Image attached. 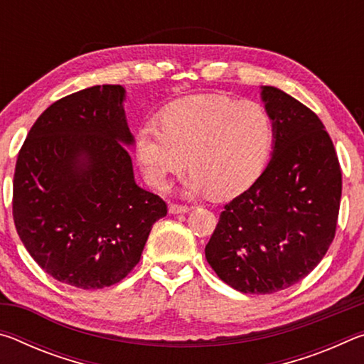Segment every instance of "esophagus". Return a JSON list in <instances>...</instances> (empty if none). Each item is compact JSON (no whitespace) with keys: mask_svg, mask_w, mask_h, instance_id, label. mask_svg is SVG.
Instances as JSON below:
<instances>
[{"mask_svg":"<svg viewBox=\"0 0 364 364\" xmlns=\"http://www.w3.org/2000/svg\"><path fill=\"white\" fill-rule=\"evenodd\" d=\"M168 210H170V213H173V215H176V213H188L191 210V207L181 205V204H170Z\"/></svg>","mask_w":364,"mask_h":364,"instance_id":"obj_1","label":"esophagus"}]
</instances>
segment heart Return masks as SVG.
Segmentation results:
<instances>
[{"mask_svg": "<svg viewBox=\"0 0 364 364\" xmlns=\"http://www.w3.org/2000/svg\"><path fill=\"white\" fill-rule=\"evenodd\" d=\"M274 138L269 110L260 102L199 95L164 110L162 127H139L134 152L151 186L164 189L168 176L193 168L186 186L217 197L244 193L260 176Z\"/></svg>", "mask_w": 364, "mask_h": 364, "instance_id": "obj_1", "label": "heart"}]
</instances>
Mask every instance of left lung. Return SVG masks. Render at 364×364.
Wrapping results in <instances>:
<instances>
[{"label":"left lung","instance_id":"1","mask_svg":"<svg viewBox=\"0 0 364 364\" xmlns=\"http://www.w3.org/2000/svg\"><path fill=\"white\" fill-rule=\"evenodd\" d=\"M274 123L271 159L221 212L205 258L228 286L273 294L304 279L334 241L342 196L338 159L313 110L262 86Z\"/></svg>","mask_w":364,"mask_h":364}]
</instances>
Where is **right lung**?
<instances>
[{"label":"right lung","mask_w":364,"mask_h":364,"mask_svg":"<svg viewBox=\"0 0 364 364\" xmlns=\"http://www.w3.org/2000/svg\"><path fill=\"white\" fill-rule=\"evenodd\" d=\"M123 101L120 85L63 97L36 119L17 156V234L48 274L78 289L120 282L167 215V204L134 181Z\"/></svg>","instance_id":"right-lung-1"}]
</instances>
